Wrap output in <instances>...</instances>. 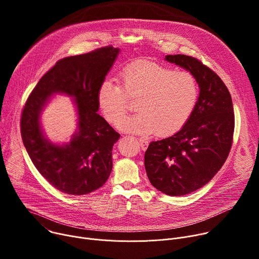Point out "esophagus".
Wrapping results in <instances>:
<instances>
[{
    "mask_svg": "<svg viewBox=\"0 0 259 259\" xmlns=\"http://www.w3.org/2000/svg\"><path fill=\"white\" fill-rule=\"evenodd\" d=\"M138 141H139V143H140L141 149H142L143 151H145V150L147 149V146H149V141H147V140L144 139V138H138Z\"/></svg>",
    "mask_w": 259,
    "mask_h": 259,
    "instance_id": "obj_1",
    "label": "esophagus"
}]
</instances>
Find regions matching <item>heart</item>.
Returning <instances> with one entry per match:
<instances>
[{
	"mask_svg": "<svg viewBox=\"0 0 259 259\" xmlns=\"http://www.w3.org/2000/svg\"><path fill=\"white\" fill-rule=\"evenodd\" d=\"M138 99L139 113L122 121L127 99ZM97 104L105 120L133 134L157 133L169 136L191 118L199 99V84L188 70L172 68L151 60H136L120 73V85L104 79L97 90Z\"/></svg>",
	"mask_w": 259,
	"mask_h": 259,
	"instance_id": "b5f03b06",
	"label": "heart"
}]
</instances>
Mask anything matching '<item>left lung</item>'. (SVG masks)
<instances>
[{
  "label": "left lung",
  "mask_w": 259,
  "mask_h": 259,
  "mask_svg": "<svg viewBox=\"0 0 259 259\" xmlns=\"http://www.w3.org/2000/svg\"><path fill=\"white\" fill-rule=\"evenodd\" d=\"M165 59L191 71L200 88L186 125L168 138L152 141L144 154L151 183L160 192L177 197L201 189L223 167L233 144L235 115L229 89L211 68L183 54Z\"/></svg>",
  "instance_id": "8db88e82"
}]
</instances>
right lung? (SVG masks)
<instances>
[{"label": "right lung", "mask_w": 259, "mask_h": 259, "mask_svg": "<svg viewBox=\"0 0 259 259\" xmlns=\"http://www.w3.org/2000/svg\"><path fill=\"white\" fill-rule=\"evenodd\" d=\"M119 52V48L106 46L58 60L24 104L20 131L25 150L40 174L62 193L82 196L94 192L112 171V151L120 134L97 114L96 95ZM55 93L75 98L78 112L79 129L62 146L44 136L39 122L42 108Z\"/></svg>", "instance_id": "1"}]
</instances>
